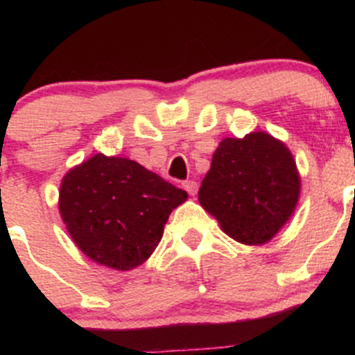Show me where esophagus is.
Here are the masks:
<instances>
[{
	"mask_svg": "<svg viewBox=\"0 0 355 355\" xmlns=\"http://www.w3.org/2000/svg\"><path fill=\"white\" fill-rule=\"evenodd\" d=\"M182 185H184V189H185V191H187L191 196L198 194V189H199L198 182H194V180H185Z\"/></svg>",
	"mask_w": 355,
	"mask_h": 355,
	"instance_id": "esophagus-1",
	"label": "esophagus"
}]
</instances>
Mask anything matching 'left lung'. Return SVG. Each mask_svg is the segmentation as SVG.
<instances>
[{"mask_svg":"<svg viewBox=\"0 0 355 355\" xmlns=\"http://www.w3.org/2000/svg\"><path fill=\"white\" fill-rule=\"evenodd\" d=\"M300 180L284 142L264 132L223 139L199 189V202L227 235L266 244L295 209Z\"/></svg>","mask_w":355,"mask_h":355,"instance_id":"1","label":"left lung"}]
</instances>
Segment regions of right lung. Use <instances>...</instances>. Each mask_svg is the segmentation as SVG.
Masks as SVG:
<instances>
[{
	"label": "right lung",
	"instance_id": "obj_1",
	"mask_svg": "<svg viewBox=\"0 0 355 355\" xmlns=\"http://www.w3.org/2000/svg\"><path fill=\"white\" fill-rule=\"evenodd\" d=\"M185 199L187 192L135 161L96 155L65 175L60 213L85 256L127 271L151 256Z\"/></svg>",
	"mask_w": 355,
	"mask_h": 355
}]
</instances>
